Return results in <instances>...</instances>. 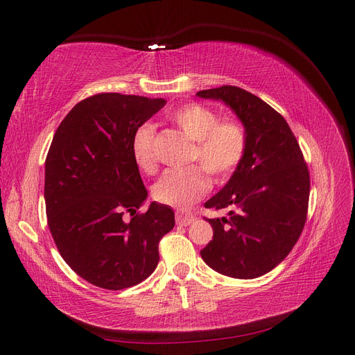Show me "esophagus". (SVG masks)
<instances>
[{
    "instance_id": "34e87169",
    "label": "esophagus",
    "mask_w": 355,
    "mask_h": 355,
    "mask_svg": "<svg viewBox=\"0 0 355 355\" xmlns=\"http://www.w3.org/2000/svg\"><path fill=\"white\" fill-rule=\"evenodd\" d=\"M192 222H194V216H192L191 213H185V211L176 213V223L179 227H188V225Z\"/></svg>"
}]
</instances>
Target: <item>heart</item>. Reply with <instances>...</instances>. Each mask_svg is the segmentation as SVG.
I'll list each match as a JSON object with an SVG mask.
<instances>
[{
    "label": "heart",
    "mask_w": 355,
    "mask_h": 355,
    "mask_svg": "<svg viewBox=\"0 0 355 355\" xmlns=\"http://www.w3.org/2000/svg\"><path fill=\"white\" fill-rule=\"evenodd\" d=\"M170 120L194 141L191 163H198L216 182L228 180L234 175L247 149V133L240 121L219 120L216 112L200 103L180 106L170 114ZM132 154L141 170L146 173L157 170L153 124L146 123L137 128L132 141ZM202 169L192 166L166 171L153 189L154 198L171 207H189L210 189V179Z\"/></svg>",
    "instance_id": "1"
}]
</instances>
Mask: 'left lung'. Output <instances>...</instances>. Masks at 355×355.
<instances>
[{"label": "left lung", "instance_id": "obj_1", "mask_svg": "<svg viewBox=\"0 0 355 355\" xmlns=\"http://www.w3.org/2000/svg\"><path fill=\"white\" fill-rule=\"evenodd\" d=\"M222 101L247 133L245 155L207 209H230L227 218L206 219L213 239L200 252L211 270L232 278L261 277L284 261L306 220L309 171L283 115L235 85L201 90Z\"/></svg>", "mask_w": 355, "mask_h": 355}]
</instances>
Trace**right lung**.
Here are the masks:
<instances>
[{
    "instance_id": "1",
    "label": "right lung",
    "mask_w": 355,
    "mask_h": 355,
    "mask_svg": "<svg viewBox=\"0 0 355 355\" xmlns=\"http://www.w3.org/2000/svg\"><path fill=\"white\" fill-rule=\"evenodd\" d=\"M164 99L99 93L63 118L46 158L47 223L58 250L85 282L108 290L136 286L158 265V243L175 213L151 202L132 154L136 130ZM130 212V223L123 213Z\"/></svg>"
}]
</instances>
